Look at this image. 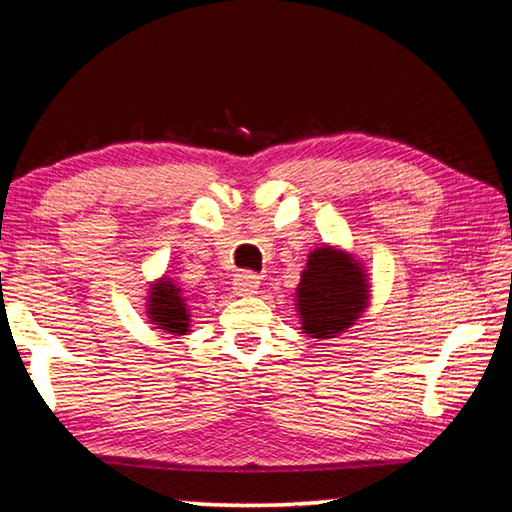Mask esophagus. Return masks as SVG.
Here are the masks:
<instances>
[{
	"label": "esophagus",
	"instance_id": "esophagus-1",
	"mask_svg": "<svg viewBox=\"0 0 512 512\" xmlns=\"http://www.w3.org/2000/svg\"><path fill=\"white\" fill-rule=\"evenodd\" d=\"M232 284H235V291L239 293V296H250V293L257 291L259 280H257V275H253L250 271H244V273L235 275V282Z\"/></svg>",
	"mask_w": 512,
	"mask_h": 512
}]
</instances>
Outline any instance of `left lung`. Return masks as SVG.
<instances>
[{"instance_id": "left-lung-1", "label": "left lung", "mask_w": 512, "mask_h": 512, "mask_svg": "<svg viewBox=\"0 0 512 512\" xmlns=\"http://www.w3.org/2000/svg\"><path fill=\"white\" fill-rule=\"evenodd\" d=\"M368 289L359 266L334 248H318L307 259L298 287L302 329L314 339H334L366 307Z\"/></svg>"}]
</instances>
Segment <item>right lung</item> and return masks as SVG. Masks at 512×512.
Segmentation results:
<instances>
[{"mask_svg": "<svg viewBox=\"0 0 512 512\" xmlns=\"http://www.w3.org/2000/svg\"><path fill=\"white\" fill-rule=\"evenodd\" d=\"M151 305H149V314L153 318L155 325H160L158 329H167V332L173 334H185L189 327V314H187V305L185 298L180 296V289H176V284L164 282L158 284L151 291Z\"/></svg>", "mask_w": 512, "mask_h": 512, "instance_id": "add662e5", "label": "right lung"}]
</instances>
